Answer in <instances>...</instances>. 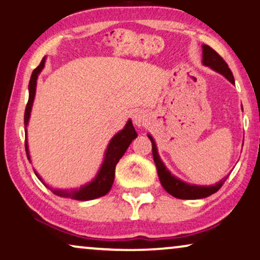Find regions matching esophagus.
<instances>
[{
  "instance_id": "obj_1",
  "label": "esophagus",
  "mask_w": 260,
  "mask_h": 260,
  "mask_svg": "<svg viewBox=\"0 0 260 260\" xmlns=\"http://www.w3.org/2000/svg\"><path fill=\"white\" fill-rule=\"evenodd\" d=\"M132 120H133V123L136 124L137 127H141L144 126V124H146V122L148 121V116L146 113L141 112V110H137V112L133 113Z\"/></svg>"
}]
</instances>
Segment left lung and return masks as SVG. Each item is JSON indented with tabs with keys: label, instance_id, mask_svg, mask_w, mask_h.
<instances>
[{
	"label": "left lung",
	"instance_id": "8db88e82",
	"mask_svg": "<svg viewBox=\"0 0 260 260\" xmlns=\"http://www.w3.org/2000/svg\"><path fill=\"white\" fill-rule=\"evenodd\" d=\"M202 63L206 67H209L212 70L219 72L220 75H222L224 78H227L232 84L234 83V77L232 74L231 69L228 68L226 61L220 57V54H217V52L213 50L212 47L208 45H202ZM147 137L150 138L152 143V154H153V159L157 166V171L159 176V181H160L162 188L168 191L170 195L181 200H195V199H205L212 195V193L216 192L221 186L223 185V183L228 178V176L223 177L220 182L215 183L214 185H195V184H189V183L183 182L182 179L175 177L174 175H171V172L166 169L164 162L161 161L160 157L158 154L157 145L151 134H147Z\"/></svg>",
	"mask_w": 260,
	"mask_h": 260
}]
</instances>
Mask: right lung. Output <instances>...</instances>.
I'll list each match as a JSON object with an SVG mask.
<instances>
[{"instance_id": "add662e5", "label": "right lung", "mask_w": 260, "mask_h": 260, "mask_svg": "<svg viewBox=\"0 0 260 260\" xmlns=\"http://www.w3.org/2000/svg\"><path fill=\"white\" fill-rule=\"evenodd\" d=\"M45 60L46 57L43 58L39 67L32 72L30 76V81L28 84V91H29V98L28 102H27L26 110H25V134H26V153L28 157V160L30 161V155L28 151V143H27V126H28V121L30 117V112H32V107L34 102V98H36V90H37V79L38 76L45 67ZM138 137L136 132V128H134L132 120H128L126 126L123 127V129H121L117 132L115 136L112 138V140L109 141L108 146H107L105 159H103L101 168L98 172V175L95 176V178L91 182L86 183V184L82 185L79 189L74 190H68V189H57L52 188V186L47 185L44 182V179L40 177V175L34 170V174L45 185L48 186L51 189V191L55 193V195L60 197H67V199L72 200H78V201H89L98 199V197L105 196L106 193L109 192V190L112 189V185L114 183V177H115V166L121 157L124 154V152L127 151L128 146L132 141Z\"/></svg>"}]
</instances>
